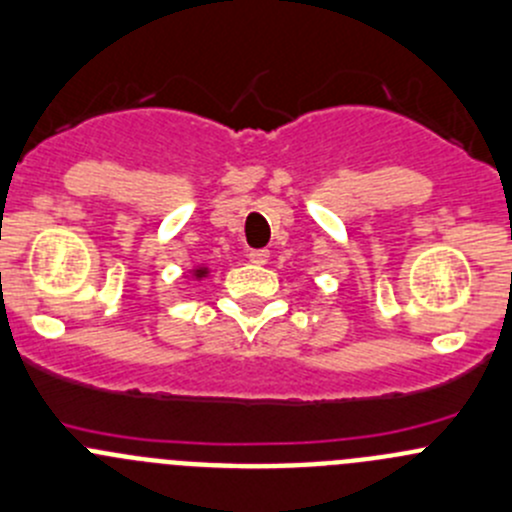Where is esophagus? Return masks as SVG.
Returning <instances> with one entry per match:
<instances>
[{"label": "esophagus", "mask_w": 512, "mask_h": 512, "mask_svg": "<svg viewBox=\"0 0 512 512\" xmlns=\"http://www.w3.org/2000/svg\"><path fill=\"white\" fill-rule=\"evenodd\" d=\"M247 260H250L252 265H265V262L270 260V250H250L247 252Z\"/></svg>", "instance_id": "esophagus-1"}]
</instances>
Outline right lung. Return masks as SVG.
<instances>
[{
	"label": "right lung",
	"instance_id": "1",
	"mask_svg": "<svg viewBox=\"0 0 512 512\" xmlns=\"http://www.w3.org/2000/svg\"><path fill=\"white\" fill-rule=\"evenodd\" d=\"M197 275H205V270H197Z\"/></svg>",
	"mask_w": 512,
	"mask_h": 512
}]
</instances>
